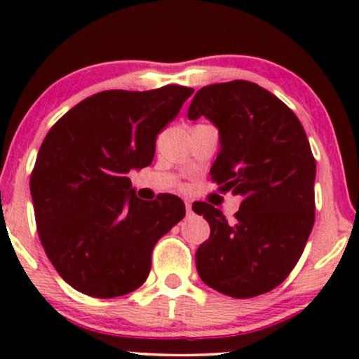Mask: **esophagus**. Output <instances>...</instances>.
Listing matches in <instances>:
<instances>
[{"instance_id": "esophagus-1", "label": "esophagus", "mask_w": 359, "mask_h": 359, "mask_svg": "<svg viewBox=\"0 0 359 359\" xmlns=\"http://www.w3.org/2000/svg\"><path fill=\"white\" fill-rule=\"evenodd\" d=\"M185 209H187V212H192V203H191V201H185Z\"/></svg>"}]
</instances>
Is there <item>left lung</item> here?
<instances>
[{"label":"left lung","instance_id":"1","mask_svg":"<svg viewBox=\"0 0 359 359\" xmlns=\"http://www.w3.org/2000/svg\"><path fill=\"white\" fill-rule=\"evenodd\" d=\"M187 116L217 126L211 179L243 199L234 219L192 204L211 226L196 251L199 277L234 299L266 294L297 265L314 226L316 158L306 131L285 102L250 81L205 86Z\"/></svg>","mask_w":359,"mask_h":359}]
</instances>
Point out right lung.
I'll list each match as a JSON object with an SVG mask.
<instances>
[{
	"mask_svg": "<svg viewBox=\"0 0 359 359\" xmlns=\"http://www.w3.org/2000/svg\"><path fill=\"white\" fill-rule=\"evenodd\" d=\"M194 93L102 90L50 128L30 177L36 231L48 259L72 288L111 299L143 285L156 241L185 216L182 199L140 201L126 174L148 167L156 135Z\"/></svg>",
	"mask_w": 359,
	"mask_h": 359,
	"instance_id": "obj_1",
	"label": "right lung"
}]
</instances>
